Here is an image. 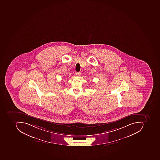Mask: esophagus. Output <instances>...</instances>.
I'll return each instance as SVG.
<instances>
[{
	"mask_svg": "<svg viewBox=\"0 0 160 160\" xmlns=\"http://www.w3.org/2000/svg\"><path fill=\"white\" fill-rule=\"evenodd\" d=\"M76 75H77V76H79H79H80L81 75V72H76Z\"/></svg>",
	"mask_w": 160,
	"mask_h": 160,
	"instance_id": "obj_1",
	"label": "esophagus"
}]
</instances>
